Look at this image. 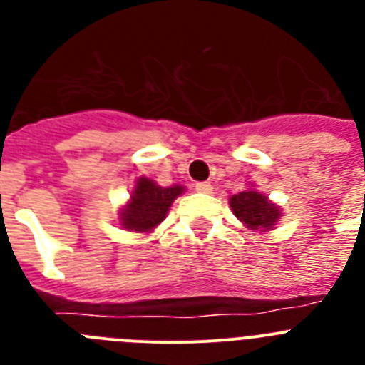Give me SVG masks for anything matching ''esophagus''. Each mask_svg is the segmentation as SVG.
<instances>
[{"instance_id":"obj_1","label":"esophagus","mask_w":365,"mask_h":365,"mask_svg":"<svg viewBox=\"0 0 365 365\" xmlns=\"http://www.w3.org/2000/svg\"><path fill=\"white\" fill-rule=\"evenodd\" d=\"M195 192L212 193V192H214V186H212L210 182H197V185H195Z\"/></svg>"}]
</instances>
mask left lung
Listing matches in <instances>:
<instances>
[{
  "mask_svg": "<svg viewBox=\"0 0 365 365\" xmlns=\"http://www.w3.org/2000/svg\"><path fill=\"white\" fill-rule=\"evenodd\" d=\"M230 208L240 221L245 222V227L250 230H267L272 228L274 222L279 217V208L269 202L263 193L256 190H247L237 195H232Z\"/></svg>",
  "mask_w": 365,
  "mask_h": 365,
  "instance_id": "left-lung-1",
  "label": "left lung"
}]
</instances>
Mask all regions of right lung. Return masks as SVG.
<instances>
[{
	"label": "right lung",
	"instance_id": "right-lung-1",
	"mask_svg": "<svg viewBox=\"0 0 365 365\" xmlns=\"http://www.w3.org/2000/svg\"><path fill=\"white\" fill-rule=\"evenodd\" d=\"M182 192V186L163 188L153 180L140 177L137 180L130 205L122 210V225L135 232H148L166 217L173 199Z\"/></svg>",
	"mask_w": 365,
	"mask_h": 365
}]
</instances>
